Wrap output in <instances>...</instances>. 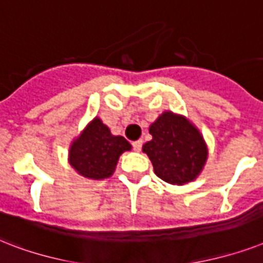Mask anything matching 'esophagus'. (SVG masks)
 I'll return each mask as SVG.
<instances>
[{
  "instance_id": "esophagus-1",
  "label": "esophagus",
  "mask_w": 263,
  "mask_h": 263,
  "mask_svg": "<svg viewBox=\"0 0 263 263\" xmlns=\"http://www.w3.org/2000/svg\"><path fill=\"white\" fill-rule=\"evenodd\" d=\"M132 145H133L134 151H140L142 146V140H137V141H134Z\"/></svg>"
}]
</instances>
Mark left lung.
<instances>
[{"label":"left lung","instance_id":"1","mask_svg":"<svg viewBox=\"0 0 263 263\" xmlns=\"http://www.w3.org/2000/svg\"><path fill=\"white\" fill-rule=\"evenodd\" d=\"M152 140L142 151L154 172L173 185H184L201 173L207 160V145L201 133L182 115L166 111L149 126Z\"/></svg>","mask_w":263,"mask_h":263}]
</instances>
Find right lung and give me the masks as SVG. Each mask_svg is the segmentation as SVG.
<instances>
[{
  "mask_svg": "<svg viewBox=\"0 0 263 263\" xmlns=\"http://www.w3.org/2000/svg\"><path fill=\"white\" fill-rule=\"evenodd\" d=\"M132 149L122 136H114L108 126L95 118L70 146L68 160L75 172L90 180H104L114 174L118 159Z\"/></svg>",
  "mask_w": 263,
  "mask_h": 263,
  "instance_id": "1",
  "label": "right lung"
}]
</instances>
